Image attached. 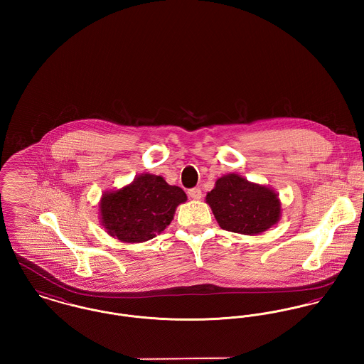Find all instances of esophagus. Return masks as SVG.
Returning <instances> with one entry per match:
<instances>
[{"instance_id": "1", "label": "esophagus", "mask_w": 364, "mask_h": 364, "mask_svg": "<svg viewBox=\"0 0 364 364\" xmlns=\"http://www.w3.org/2000/svg\"><path fill=\"white\" fill-rule=\"evenodd\" d=\"M188 195H189L191 199H195V200L202 199V191H200V188H192V189H189V191H188Z\"/></svg>"}]
</instances>
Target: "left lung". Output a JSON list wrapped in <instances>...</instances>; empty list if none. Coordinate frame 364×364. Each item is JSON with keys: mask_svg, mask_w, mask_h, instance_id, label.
Segmentation results:
<instances>
[{"mask_svg": "<svg viewBox=\"0 0 364 364\" xmlns=\"http://www.w3.org/2000/svg\"><path fill=\"white\" fill-rule=\"evenodd\" d=\"M206 202L223 230L255 235L279 221L280 200L277 195L237 173L217 179Z\"/></svg>", "mask_w": 364, "mask_h": 364, "instance_id": "8db88e82", "label": "left lung"}]
</instances>
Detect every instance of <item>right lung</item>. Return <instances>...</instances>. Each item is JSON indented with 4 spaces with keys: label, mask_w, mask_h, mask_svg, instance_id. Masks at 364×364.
Here are the masks:
<instances>
[{
    "label": "right lung",
    "mask_w": 364,
    "mask_h": 364,
    "mask_svg": "<svg viewBox=\"0 0 364 364\" xmlns=\"http://www.w3.org/2000/svg\"><path fill=\"white\" fill-rule=\"evenodd\" d=\"M185 192L164 178L143 173L129 186L105 193L101 200L102 224L112 237L123 242H144L171 224Z\"/></svg>",
    "instance_id": "add662e5"
}]
</instances>
